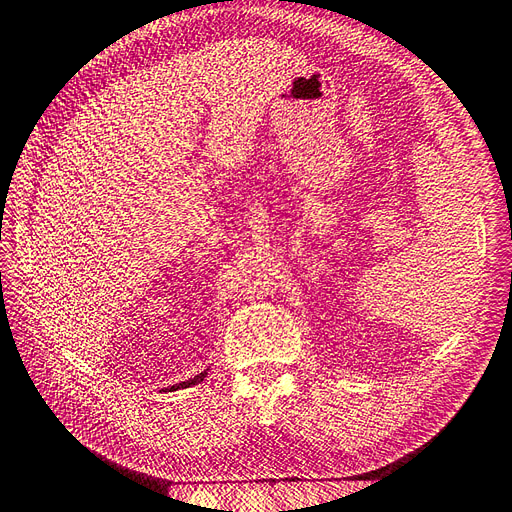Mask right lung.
<instances>
[{
    "instance_id": "right-lung-1",
    "label": "right lung",
    "mask_w": 512,
    "mask_h": 512,
    "mask_svg": "<svg viewBox=\"0 0 512 512\" xmlns=\"http://www.w3.org/2000/svg\"><path fill=\"white\" fill-rule=\"evenodd\" d=\"M205 378H207V369H205V371H200L198 376H194V378H190V380L179 382L177 386H170V391H175V389H188V386H194V384H198V382H203Z\"/></svg>"
}]
</instances>
